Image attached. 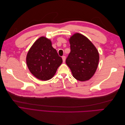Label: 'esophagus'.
Masks as SVG:
<instances>
[{"label": "esophagus", "mask_w": 125, "mask_h": 125, "mask_svg": "<svg viewBox=\"0 0 125 125\" xmlns=\"http://www.w3.org/2000/svg\"><path fill=\"white\" fill-rule=\"evenodd\" d=\"M62 59L63 62H65V60H66V57L65 56H63L62 57Z\"/></svg>", "instance_id": "esophagus-1"}]
</instances>
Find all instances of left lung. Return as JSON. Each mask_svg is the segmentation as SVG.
<instances>
[{
    "instance_id": "obj_1",
    "label": "left lung",
    "mask_w": 125,
    "mask_h": 125,
    "mask_svg": "<svg viewBox=\"0 0 125 125\" xmlns=\"http://www.w3.org/2000/svg\"><path fill=\"white\" fill-rule=\"evenodd\" d=\"M71 51L66 60L73 77L80 81H88L95 73L99 62V53L86 36L74 33L69 39Z\"/></svg>"
}]
</instances>
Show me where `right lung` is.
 Returning <instances> with one entry per match:
<instances>
[{
	"instance_id": "right-lung-1",
	"label": "right lung",
	"mask_w": 125,
	"mask_h": 125,
	"mask_svg": "<svg viewBox=\"0 0 125 125\" xmlns=\"http://www.w3.org/2000/svg\"><path fill=\"white\" fill-rule=\"evenodd\" d=\"M26 62L34 76L39 80L47 81L54 77L62 59L52 47L51 41L41 36L30 48Z\"/></svg>"
}]
</instances>
